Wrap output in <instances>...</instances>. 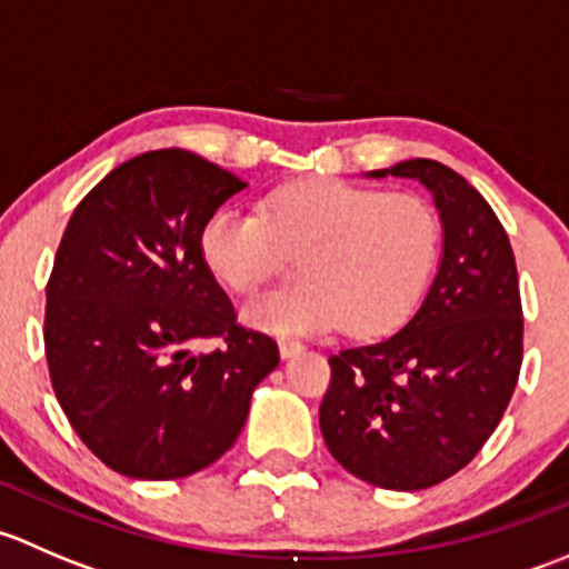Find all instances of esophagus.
<instances>
[{"mask_svg": "<svg viewBox=\"0 0 569 569\" xmlns=\"http://www.w3.org/2000/svg\"><path fill=\"white\" fill-rule=\"evenodd\" d=\"M278 349H280V358L289 360V358H297V355H300L306 347H302L300 341H295V338H280Z\"/></svg>", "mask_w": 569, "mask_h": 569, "instance_id": "obj_1", "label": "esophagus"}]
</instances>
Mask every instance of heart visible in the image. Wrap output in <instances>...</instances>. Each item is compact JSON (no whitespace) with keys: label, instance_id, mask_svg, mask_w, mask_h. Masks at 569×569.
Wrapping results in <instances>:
<instances>
[{"label":"heart","instance_id":"1","mask_svg":"<svg viewBox=\"0 0 569 569\" xmlns=\"http://www.w3.org/2000/svg\"><path fill=\"white\" fill-rule=\"evenodd\" d=\"M300 258L302 283L244 306V319L272 336H317L349 325L386 336L412 317L440 250L432 206L416 194L311 178L278 189L263 214L220 206L200 231L206 269L233 295H252L283 261Z\"/></svg>","mask_w":569,"mask_h":569}]
</instances>
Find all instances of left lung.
<instances>
[{"mask_svg":"<svg viewBox=\"0 0 569 569\" xmlns=\"http://www.w3.org/2000/svg\"><path fill=\"white\" fill-rule=\"evenodd\" d=\"M418 181L438 209V272L391 338L332 355L319 407L327 449L382 490H427L479 455L523 360L518 267L496 211L460 173L407 159L366 178Z\"/></svg>","mask_w":569,"mask_h":569,"instance_id":"1","label":"left lung"}]
</instances>
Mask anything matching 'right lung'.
<instances>
[{"instance_id": "add662e5", "label": "right lung", "mask_w": 569, "mask_h": 569, "mask_svg": "<svg viewBox=\"0 0 569 569\" xmlns=\"http://www.w3.org/2000/svg\"><path fill=\"white\" fill-rule=\"evenodd\" d=\"M244 187L183 148L148 151L101 178L62 233L46 289L51 386L82 443L131 479L220 460L280 363L200 256L206 220ZM203 337L223 347L198 353Z\"/></svg>"}]
</instances>
